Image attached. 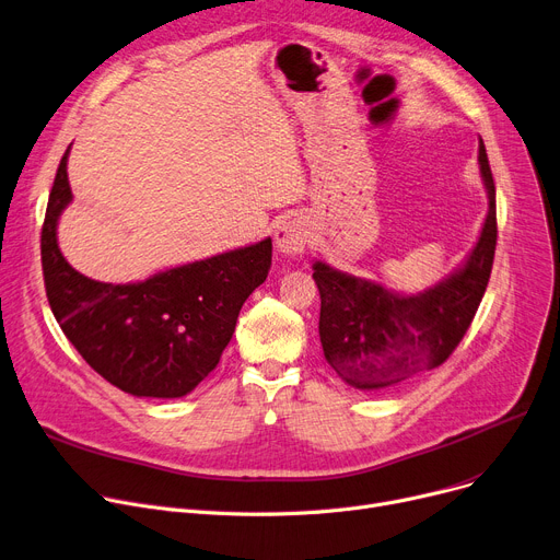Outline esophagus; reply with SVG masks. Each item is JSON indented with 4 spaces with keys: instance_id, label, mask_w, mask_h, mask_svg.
Here are the masks:
<instances>
[{
    "instance_id": "34e87169",
    "label": "esophagus",
    "mask_w": 560,
    "mask_h": 560,
    "mask_svg": "<svg viewBox=\"0 0 560 560\" xmlns=\"http://www.w3.org/2000/svg\"><path fill=\"white\" fill-rule=\"evenodd\" d=\"M312 237V230L305 217H289L276 230V246L280 253L301 255L305 253Z\"/></svg>"
}]
</instances>
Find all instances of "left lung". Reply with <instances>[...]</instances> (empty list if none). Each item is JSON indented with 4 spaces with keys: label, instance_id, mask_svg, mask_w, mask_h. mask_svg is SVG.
I'll use <instances>...</instances> for the list:
<instances>
[{
    "label": "left lung",
    "instance_id": "8db88e82",
    "mask_svg": "<svg viewBox=\"0 0 560 560\" xmlns=\"http://www.w3.org/2000/svg\"><path fill=\"white\" fill-rule=\"evenodd\" d=\"M479 167L488 214L464 269L418 295H398L323 261L314 265L320 293L318 335L323 354L354 388L377 390L441 366L462 343L488 287L498 244L495 180L483 142Z\"/></svg>",
    "mask_w": 560,
    "mask_h": 560
}]
</instances>
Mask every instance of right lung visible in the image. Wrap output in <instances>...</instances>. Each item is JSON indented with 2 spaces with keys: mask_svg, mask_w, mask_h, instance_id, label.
Here are the masks:
<instances>
[{
  "mask_svg": "<svg viewBox=\"0 0 560 560\" xmlns=\"http://www.w3.org/2000/svg\"><path fill=\"white\" fill-rule=\"evenodd\" d=\"M70 147L60 158L40 253L49 307L60 330L113 386L140 398H180L199 386L233 339L240 310L267 280L271 240L155 273L144 282H96L74 271L56 242L72 201Z\"/></svg>",
  "mask_w": 560,
  "mask_h": 560,
  "instance_id": "obj_1",
  "label": "right lung"
}]
</instances>
